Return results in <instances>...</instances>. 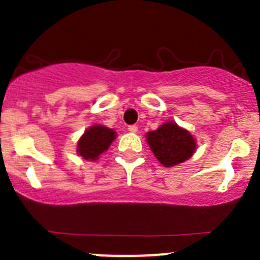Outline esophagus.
<instances>
[{
  "mask_svg": "<svg viewBox=\"0 0 260 260\" xmlns=\"http://www.w3.org/2000/svg\"><path fill=\"white\" fill-rule=\"evenodd\" d=\"M127 130H128V132H130V133H137V132H138V127H137V126H135V125H130V126H128V127H127Z\"/></svg>",
  "mask_w": 260,
  "mask_h": 260,
  "instance_id": "esophagus-1",
  "label": "esophagus"
}]
</instances>
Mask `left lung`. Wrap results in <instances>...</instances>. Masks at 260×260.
<instances>
[{
    "instance_id": "1",
    "label": "left lung",
    "mask_w": 260,
    "mask_h": 260,
    "mask_svg": "<svg viewBox=\"0 0 260 260\" xmlns=\"http://www.w3.org/2000/svg\"><path fill=\"white\" fill-rule=\"evenodd\" d=\"M146 138L157 161L167 168L182 164L197 150L194 135L174 121H167L156 130L148 132Z\"/></svg>"
}]
</instances>
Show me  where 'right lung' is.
<instances>
[{"mask_svg": "<svg viewBox=\"0 0 260 260\" xmlns=\"http://www.w3.org/2000/svg\"><path fill=\"white\" fill-rule=\"evenodd\" d=\"M116 137L117 134L113 128L99 123L89 126L78 141L77 153L84 160L96 161L113 143Z\"/></svg>", "mask_w": 260, "mask_h": 260, "instance_id": "right-lung-1", "label": "right lung"}]
</instances>
